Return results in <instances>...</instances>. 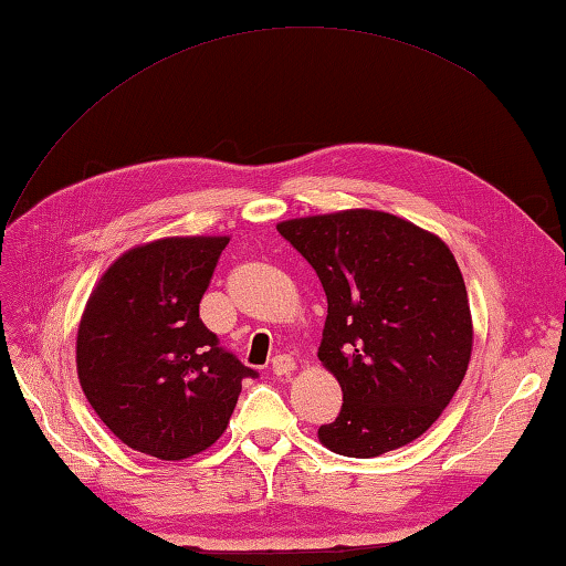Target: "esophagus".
I'll return each instance as SVG.
<instances>
[{
    "label": "esophagus",
    "instance_id": "34e87169",
    "mask_svg": "<svg viewBox=\"0 0 566 566\" xmlns=\"http://www.w3.org/2000/svg\"><path fill=\"white\" fill-rule=\"evenodd\" d=\"M294 369H296V365L290 355H276L272 359V375H276V377H290Z\"/></svg>",
    "mask_w": 566,
    "mask_h": 566
}]
</instances>
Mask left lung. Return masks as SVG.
Segmentation results:
<instances>
[{
    "label": "left lung",
    "mask_w": 566,
    "mask_h": 566,
    "mask_svg": "<svg viewBox=\"0 0 566 566\" xmlns=\"http://www.w3.org/2000/svg\"><path fill=\"white\" fill-rule=\"evenodd\" d=\"M328 298L318 359L343 408L318 440L345 457L403 448L467 375L472 314L450 248L399 216L350 209L276 223Z\"/></svg>",
    "instance_id": "left-lung-1"
}]
</instances>
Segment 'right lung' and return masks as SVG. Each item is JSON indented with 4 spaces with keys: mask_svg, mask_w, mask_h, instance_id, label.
Masks as SVG:
<instances>
[{
    "mask_svg": "<svg viewBox=\"0 0 566 566\" xmlns=\"http://www.w3.org/2000/svg\"><path fill=\"white\" fill-rule=\"evenodd\" d=\"M226 245V235H191L124 252L80 321L77 377L94 413L128 448L158 460L211 448L240 381L258 377L199 318Z\"/></svg>",
    "mask_w": 566,
    "mask_h": 566,
    "instance_id": "1",
    "label": "right lung"
}]
</instances>
